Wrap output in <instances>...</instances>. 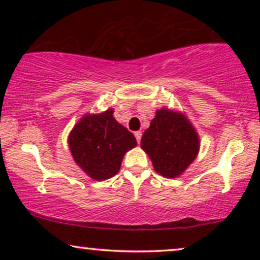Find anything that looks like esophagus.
Listing matches in <instances>:
<instances>
[{"label": "esophagus", "instance_id": "esophagus-1", "mask_svg": "<svg viewBox=\"0 0 260 260\" xmlns=\"http://www.w3.org/2000/svg\"><path fill=\"white\" fill-rule=\"evenodd\" d=\"M134 136H136L137 142L140 143V139H142V132H139V131H137V132H134Z\"/></svg>", "mask_w": 260, "mask_h": 260}]
</instances>
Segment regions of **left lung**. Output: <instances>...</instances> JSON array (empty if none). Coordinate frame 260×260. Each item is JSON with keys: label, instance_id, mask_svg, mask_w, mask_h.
<instances>
[{"label": "left lung", "instance_id": "obj_1", "mask_svg": "<svg viewBox=\"0 0 260 260\" xmlns=\"http://www.w3.org/2000/svg\"><path fill=\"white\" fill-rule=\"evenodd\" d=\"M140 143L155 171L168 178L180 176L196 159L199 149L198 136L189 121L166 109L156 112Z\"/></svg>", "mask_w": 260, "mask_h": 260}]
</instances>
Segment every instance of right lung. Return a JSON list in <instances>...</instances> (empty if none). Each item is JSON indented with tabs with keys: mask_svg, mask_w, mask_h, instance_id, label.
Masks as SVG:
<instances>
[{
	"mask_svg": "<svg viewBox=\"0 0 260 260\" xmlns=\"http://www.w3.org/2000/svg\"><path fill=\"white\" fill-rule=\"evenodd\" d=\"M112 113L110 109L101 115L84 116L68 138L74 161L98 181L117 174L126 151L137 145L133 134L118 123Z\"/></svg>",
	"mask_w": 260,
	"mask_h": 260,
	"instance_id": "1",
	"label": "right lung"
}]
</instances>
